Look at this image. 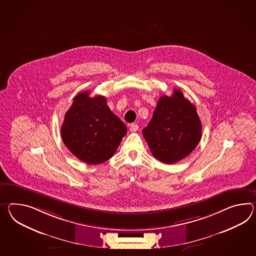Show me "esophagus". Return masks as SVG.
<instances>
[{"instance_id": "1", "label": "esophagus", "mask_w": 256, "mask_h": 256, "mask_svg": "<svg viewBox=\"0 0 256 256\" xmlns=\"http://www.w3.org/2000/svg\"><path fill=\"white\" fill-rule=\"evenodd\" d=\"M138 126L137 124H131V125H130V132H135V131L138 130Z\"/></svg>"}]
</instances>
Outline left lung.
Instances as JSON below:
<instances>
[{"instance_id":"left-lung-1","label":"left lung","mask_w":256,"mask_h":256,"mask_svg":"<svg viewBox=\"0 0 256 256\" xmlns=\"http://www.w3.org/2000/svg\"><path fill=\"white\" fill-rule=\"evenodd\" d=\"M152 154L164 164H174L188 156L200 140L202 123L196 107L174 88L157 102L152 118L142 130Z\"/></svg>"}]
</instances>
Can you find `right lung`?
<instances>
[{"label": "right lung", "instance_id": "1", "mask_svg": "<svg viewBox=\"0 0 256 256\" xmlns=\"http://www.w3.org/2000/svg\"><path fill=\"white\" fill-rule=\"evenodd\" d=\"M126 126L110 110L104 96L78 94L64 114L62 142L76 157L88 164L110 159L126 134Z\"/></svg>", "mask_w": 256, "mask_h": 256}]
</instances>
